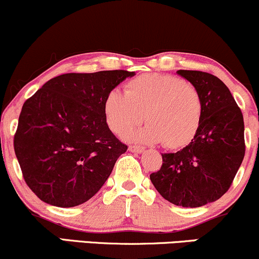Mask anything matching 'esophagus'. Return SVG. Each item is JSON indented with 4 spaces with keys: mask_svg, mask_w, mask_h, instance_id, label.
Instances as JSON below:
<instances>
[{
    "mask_svg": "<svg viewBox=\"0 0 259 259\" xmlns=\"http://www.w3.org/2000/svg\"><path fill=\"white\" fill-rule=\"evenodd\" d=\"M128 150L131 153H136V154H141L144 151V148L143 147H138V145H130Z\"/></svg>",
    "mask_w": 259,
    "mask_h": 259,
    "instance_id": "esophagus-1",
    "label": "esophagus"
}]
</instances>
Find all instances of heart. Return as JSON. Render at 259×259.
Listing matches in <instances>:
<instances>
[{
	"mask_svg": "<svg viewBox=\"0 0 259 259\" xmlns=\"http://www.w3.org/2000/svg\"><path fill=\"white\" fill-rule=\"evenodd\" d=\"M110 130L124 136L144 120L149 123L133 136L139 142L162 143L177 149L191 142L202 118L199 91L184 78L168 74H145L114 90L104 100Z\"/></svg>",
	"mask_w": 259,
	"mask_h": 259,
	"instance_id": "1",
	"label": "heart"
}]
</instances>
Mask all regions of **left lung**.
I'll return each mask as SVG.
<instances>
[{"label": "left lung", "instance_id": "8db88e82", "mask_svg": "<svg viewBox=\"0 0 259 259\" xmlns=\"http://www.w3.org/2000/svg\"><path fill=\"white\" fill-rule=\"evenodd\" d=\"M177 74L201 96V123L187 147L162 154V166L150 181L173 205L200 207L223 196L235 178L245 156L244 116L217 76L196 70Z\"/></svg>", "mask_w": 259, "mask_h": 259}]
</instances>
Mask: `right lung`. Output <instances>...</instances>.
I'll return each mask as SVG.
<instances>
[{"label":"right lung","instance_id":"1","mask_svg":"<svg viewBox=\"0 0 259 259\" xmlns=\"http://www.w3.org/2000/svg\"><path fill=\"white\" fill-rule=\"evenodd\" d=\"M135 75L126 70L59 75L24 103L14 151L38 199L74 207L98 193L127 150L106 123L104 100Z\"/></svg>","mask_w":259,"mask_h":259}]
</instances>
